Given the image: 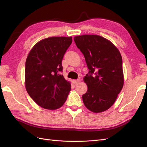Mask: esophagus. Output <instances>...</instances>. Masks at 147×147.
Masks as SVG:
<instances>
[{"mask_svg":"<svg viewBox=\"0 0 147 147\" xmlns=\"http://www.w3.org/2000/svg\"><path fill=\"white\" fill-rule=\"evenodd\" d=\"M73 82H74V83L75 84V85H76V84H78L80 81V80H74Z\"/></svg>","mask_w":147,"mask_h":147,"instance_id":"obj_1","label":"esophagus"}]
</instances>
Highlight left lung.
Segmentation results:
<instances>
[{"label": "left lung", "mask_w": 147, "mask_h": 147, "mask_svg": "<svg viewBox=\"0 0 147 147\" xmlns=\"http://www.w3.org/2000/svg\"><path fill=\"white\" fill-rule=\"evenodd\" d=\"M74 41L90 70L83 78L88 86L83 103L92 112H104L113 105L123 86L121 55L113 43L100 35H79Z\"/></svg>", "instance_id": "1"}]
</instances>
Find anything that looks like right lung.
<instances>
[{"label":"right lung","instance_id":"right-lung-1","mask_svg":"<svg viewBox=\"0 0 147 147\" xmlns=\"http://www.w3.org/2000/svg\"><path fill=\"white\" fill-rule=\"evenodd\" d=\"M72 42V37H51L37 42L31 49L25 65V86L35 103L41 107H61L71 90L61 72L62 61Z\"/></svg>","mask_w":147,"mask_h":147}]
</instances>
